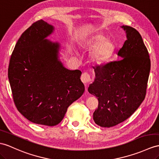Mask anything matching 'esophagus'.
<instances>
[{"label":"esophagus","instance_id":"esophagus-1","mask_svg":"<svg viewBox=\"0 0 159 159\" xmlns=\"http://www.w3.org/2000/svg\"><path fill=\"white\" fill-rule=\"evenodd\" d=\"M81 80L82 81V82L84 84H88L91 82L92 78H91L90 75L88 73L84 72L82 73V76H81Z\"/></svg>","mask_w":159,"mask_h":159}]
</instances>
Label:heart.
Listing matches in <instances>:
<instances>
[{
  "instance_id": "heart-1",
  "label": "heart",
  "mask_w": 159,
  "mask_h": 159,
  "mask_svg": "<svg viewBox=\"0 0 159 159\" xmlns=\"http://www.w3.org/2000/svg\"><path fill=\"white\" fill-rule=\"evenodd\" d=\"M82 44L92 48L90 59L92 62L97 64L109 61L115 49L114 42L99 32H94L85 36L82 40Z\"/></svg>"
}]
</instances>
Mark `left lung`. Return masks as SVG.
I'll use <instances>...</instances> for the list:
<instances>
[{"label": "left lung", "instance_id": "1", "mask_svg": "<svg viewBox=\"0 0 159 159\" xmlns=\"http://www.w3.org/2000/svg\"><path fill=\"white\" fill-rule=\"evenodd\" d=\"M122 28L127 35L117 52L122 59L93 67L96 77L88 88L98 100L93 119L103 127L115 126L128 119L146 93L150 70L148 50L136 30L128 25Z\"/></svg>", "mask_w": 159, "mask_h": 159}]
</instances>
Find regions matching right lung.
<instances>
[{"instance_id":"right-lung-1","label":"right lung","mask_w":159,"mask_h":159,"mask_svg":"<svg viewBox=\"0 0 159 159\" xmlns=\"http://www.w3.org/2000/svg\"><path fill=\"white\" fill-rule=\"evenodd\" d=\"M53 27L43 20L19 38L11 56L8 77L17 110L31 122L55 126L84 92L82 72L65 68L58 60L59 44L45 38Z\"/></svg>"}]
</instances>
